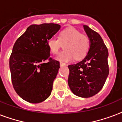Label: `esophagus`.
<instances>
[{
	"label": "esophagus",
	"instance_id": "esophagus-1",
	"mask_svg": "<svg viewBox=\"0 0 122 122\" xmlns=\"http://www.w3.org/2000/svg\"><path fill=\"white\" fill-rule=\"evenodd\" d=\"M60 65H61V66H65V65H66V64L65 63H63V62H60Z\"/></svg>",
	"mask_w": 122,
	"mask_h": 122
}]
</instances>
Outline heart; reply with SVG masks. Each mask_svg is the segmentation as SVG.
<instances>
[{
  "mask_svg": "<svg viewBox=\"0 0 122 122\" xmlns=\"http://www.w3.org/2000/svg\"><path fill=\"white\" fill-rule=\"evenodd\" d=\"M59 39L50 38L47 40L48 46L50 52L57 54L61 46V44H65L64 49L57 56L59 61H70L75 57L76 60L84 58L90 49V38L82 33L74 27H69L61 30L59 35Z\"/></svg>",
  "mask_w": 122,
  "mask_h": 122,
  "instance_id": "b5f03b06",
  "label": "heart"
}]
</instances>
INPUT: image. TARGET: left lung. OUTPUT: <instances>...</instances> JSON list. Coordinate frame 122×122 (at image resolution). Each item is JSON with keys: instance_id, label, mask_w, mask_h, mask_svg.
Masks as SVG:
<instances>
[{"instance_id": "left-lung-1", "label": "left lung", "mask_w": 122, "mask_h": 122, "mask_svg": "<svg viewBox=\"0 0 122 122\" xmlns=\"http://www.w3.org/2000/svg\"><path fill=\"white\" fill-rule=\"evenodd\" d=\"M91 46L85 58L76 64L69 65L68 84L74 95L87 98L102 88L108 75V51L102 38L97 32L84 25Z\"/></svg>"}]
</instances>
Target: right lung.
Here are the masks:
<instances>
[{
	"mask_svg": "<svg viewBox=\"0 0 122 122\" xmlns=\"http://www.w3.org/2000/svg\"><path fill=\"white\" fill-rule=\"evenodd\" d=\"M60 28L55 23L31 25L14 45L10 57L12 85L27 102L39 103L50 95L60 64L50 57L47 40Z\"/></svg>",
	"mask_w": 122,
	"mask_h": 122,
	"instance_id": "obj_1",
	"label": "right lung"
}]
</instances>
